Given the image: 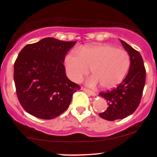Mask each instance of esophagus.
<instances>
[{
    "label": "esophagus",
    "instance_id": "obj_1",
    "mask_svg": "<svg viewBox=\"0 0 157 157\" xmlns=\"http://www.w3.org/2000/svg\"><path fill=\"white\" fill-rule=\"evenodd\" d=\"M81 89L83 90L84 91L86 92V94H88V95H91V96H95V95H96V94H95V92H93V91H90V90H89V89H86V88H84V87H82Z\"/></svg>",
    "mask_w": 157,
    "mask_h": 157
}]
</instances>
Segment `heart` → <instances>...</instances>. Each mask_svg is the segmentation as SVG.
Listing matches in <instances>:
<instances>
[{"mask_svg":"<svg viewBox=\"0 0 157 157\" xmlns=\"http://www.w3.org/2000/svg\"><path fill=\"white\" fill-rule=\"evenodd\" d=\"M66 73L75 82H79L89 72L86 79L89 87L100 85L103 89H111L121 83L128 71L130 58L126 51L108 44L91 45L71 52L64 59Z\"/></svg>","mask_w":157,"mask_h":157,"instance_id":"obj_1","label":"heart"}]
</instances>
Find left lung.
Wrapping results in <instances>:
<instances>
[{"label":"left lung","mask_w":157,"mask_h":157,"mask_svg":"<svg viewBox=\"0 0 157 157\" xmlns=\"http://www.w3.org/2000/svg\"><path fill=\"white\" fill-rule=\"evenodd\" d=\"M130 57L129 72L124 80L111 91L100 93L107 100L108 107L99 113L101 118L113 121L123 119L134 112L140 104L145 82L146 71L140 53L120 40Z\"/></svg>","instance_id":"1"}]
</instances>
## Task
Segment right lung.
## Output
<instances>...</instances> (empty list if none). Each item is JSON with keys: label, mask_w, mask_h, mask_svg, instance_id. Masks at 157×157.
I'll use <instances>...</instances> for the list:
<instances>
[{"label": "right lung", "mask_w": 157, "mask_h": 157, "mask_svg": "<svg viewBox=\"0 0 157 157\" xmlns=\"http://www.w3.org/2000/svg\"><path fill=\"white\" fill-rule=\"evenodd\" d=\"M77 41L46 37L25 46L14 66L18 99L23 108L36 118L50 120L62 114L80 86L66 75V53Z\"/></svg>", "instance_id": "add662e5"}]
</instances>
